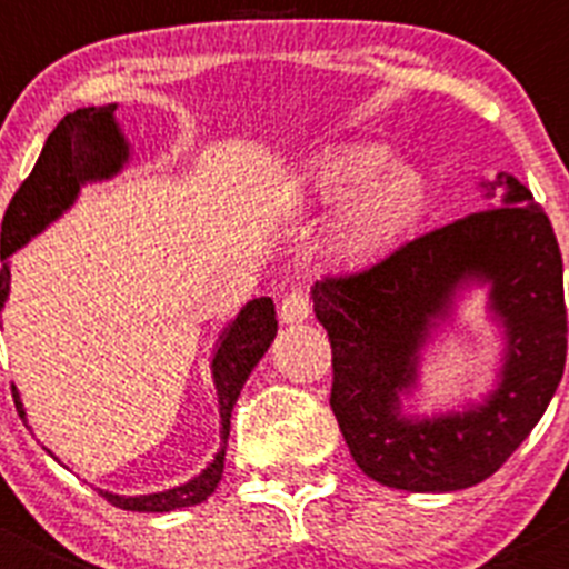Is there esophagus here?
<instances>
[{"mask_svg":"<svg viewBox=\"0 0 569 569\" xmlns=\"http://www.w3.org/2000/svg\"><path fill=\"white\" fill-rule=\"evenodd\" d=\"M311 317V300H308L306 291H289L280 302V321L283 325H300Z\"/></svg>","mask_w":569,"mask_h":569,"instance_id":"obj_1","label":"esophagus"}]
</instances>
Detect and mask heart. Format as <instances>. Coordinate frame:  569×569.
<instances>
[{
	"mask_svg": "<svg viewBox=\"0 0 569 569\" xmlns=\"http://www.w3.org/2000/svg\"><path fill=\"white\" fill-rule=\"evenodd\" d=\"M308 203L338 209L330 237L341 263H366L386 256L418 231L429 211V183L418 170L393 164L386 146H343L325 153L302 183Z\"/></svg>",
	"mask_w": 569,
	"mask_h": 569,
	"instance_id": "heart-1",
	"label": "heart"
}]
</instances>
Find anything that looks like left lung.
<instances>
[{"mask_svg": "<svg viewBox=\"0 0 569 569\" xmlns=\"http://www.w3.org/2000/svg\"><path fill=\"white\" fill-rule=\"evenodd\" d=\"M501 206L410 239L352 274L317 280L313 313L332 347L330 407L366 476L407 492H455L496 473L548 410L567 360L561 252L542 206L515 176L481 181ZM488 286L508 347L496 392L432 419L400 416L420 349L456 291Z\"/></svg>", "mask_w": 569, "mask_h": 569, "instance_id": "8db88e82", "label": "left lung"}]
</instances>
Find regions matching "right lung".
I'll return each mask as SVG.
<instances>
[{"label":"right lung","instance_id":"1","mask_svg":"<svg viewBox=\"0 0 569 569\" xmlns=\"http://www.w3.org/2000/svg\"><path fill=\"white\" fill-rule=\"evenodd\" d=\"M126 162H129V142H126L120 126L114 123V104L77 109L57 123V129L51 131L43 151H40L36 168L4 211L0 233V311L10 291L8 258L19 248H24L32 237H38L49 222L62 217V211L71 209L84 183L107 181V178L118 176ZM274 332H278V319H274V302L269 297L250 300L239 311V317L222 330L217 352L211 358V375H214L217 401H220L222 446L214 460L206 465V470H200L187 485L164 492H151V496H114L107 490H99V496H104L112 507L129 509V512H173V509L194 507V503L206 501L220 485L222 468H226L233 405H237L250 371L256 369L269 343L274 341ZM13 396L16 410L24 418V405H21L19 393Z\"/></svg>","mask_w":569,"mask_h":569}]
</instances>
